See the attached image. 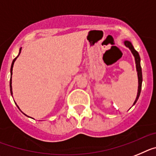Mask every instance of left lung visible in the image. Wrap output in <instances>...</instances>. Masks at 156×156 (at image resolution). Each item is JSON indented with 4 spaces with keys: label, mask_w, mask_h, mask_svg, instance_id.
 Segmentation results:
<instances>
[{
    "label": "left lung",
    "mask_w": 156,
    "mask_h": 156,
    "mask_svg": "<svg viewBox=\"0 0 156 156\" xmlns=\"http://www.w3.org/2000/svg\"><path fill=\"white\" fill-rule=\"evenodd\" d=\"M124 44L126 47H128L129 48V50L131 51L132 54L134 56L135 59V63H136V72H137V78H138V89H137V94H136V97L135 101L133 102V105L136 103L138 98L140 97V91H141V86H142V70H141V67H140V55L138 54V52H136V50L134 49L133 46L132 45L130 41H124Z\"/></svg>",
    "instance_id": "1"
}]
</instances>
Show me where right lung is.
I'll use <instances>...</instances> for the list:
<instances>
[{
    "label": "right lung",
    "mask_w": 156,
    "mask_h": 156,
    "mask_svg": "<svg viewBox=\"0 0 156 156\" xmlns=\"http://www.w3.org/2000/svg\"><path fill=\"white\" fill-rule=\"evenodd\" d=\"M21 49H22V48H20V52H19V55H17V56H16V58H15L14 59H13V61H12V66H11V79H10V92H11V94L12 95V68H13V65H14V63H15V61H16V59H17V58H18V56L19 55H20V52H21ZM17 107H18V108L19 109H20V108H19V106L18 105H17ZM21 111V110H20ZM24 114V113H23ZM24 115H25V114H24ZM28 117H29V116H28Z\"/></svg>",
    "instance_id": "add662e5"
}]
</instances>
